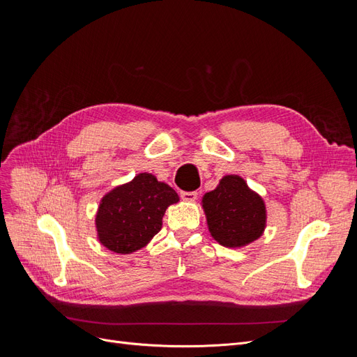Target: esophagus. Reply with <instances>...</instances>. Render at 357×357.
I'll list each match as a JSON object with an SVG mask.
<instances>
[{
	"label": "esophagus",
	"mask_w": 357,
	"mask_h": 357,
	"mask_svg": "<svg viewBox=\"0 0 357 357\" xmlns=\"http://www.w3.org/2000/svg\"><path fill=\"white\" fill-rule=\"evenodd\" d=\"M180 197H181V199H185V201H195L197 198H198V192H180Z\"/></svg>",
	"instance_id": "obj_1"
}]
</instances>
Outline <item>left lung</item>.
<instances>
[{
	"instance_id": "obj_1",
	"label": "left lung",
	"mask_w": 357,
	"mask_h": 357,
	"mask_svg": "<svg viewBox=\"0 0 357 357\" xmlns=\"http://www.w3.org/2000/svg\"><path fill=\"white\" fill-rule=\"evenodd\" d=\"M202 207L211 236L225 247L250 244L265 229V204L240 176H225L218 188L205 193Z\"/></svg>"
}]
</instances>
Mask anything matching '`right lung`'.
<instances>
[{
	"mask_svg": "<svg viewBox=\"0 0 357 357\" xmlns=\"http://www.w3.org/2000/svg\"><path fill=\"white\" fill-rule=\"evenodd\" d=\"M177 201L174 189L142 172L101 199L95 219L100 243L121 255L139 250L160 231L165 210Z\"/></svg>",
	"mask_w": 357,
	"mask_h": 357,
	"instance_id": "add662e5",
	"label": "right lung"
}]
</instances>
